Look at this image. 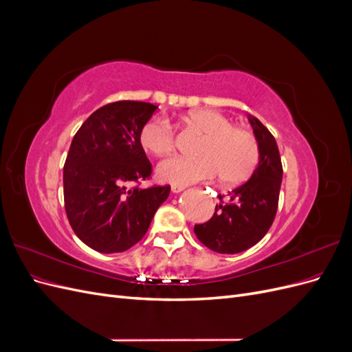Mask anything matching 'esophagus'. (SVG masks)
Masks as SVG:
<instances>
[{"mask_svg":"<svg viewBox=\"0 0 352 352\" xmlns=\"http://www.w3.org/2000/svg\"><path fill=\"white\" fill-rule=\"evenodd\" d=\"M170 189H172L173 194H179V192H182V190L185 189V186H182V185H172V186H170Z\"/></svg>","mask_w":352,"mask_h":352,"instance_id":"obj_1","label":"esophagus"}]
</instances>
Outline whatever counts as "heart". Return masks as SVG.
<instances>
[{
    "label": "heart",
    "instance_id": "1",
    "mask_svg": "<svg viewBox=\"0 0 352 352\" xmlns=\"http://www.w3.org/2000/svg\"><path fill=\"white\" fill-rule=\"evenodd\" d=\"M188 127L204 133L195 157L175 155L157 166V177L173 185H189L208 180L220 173L226 185H239L248 180L260 160V148L252 132L232 126L230 119L216 110L198 109L184 117ZM144 150L162 157L173 151V126L163 117H153L141 129Z\"/></svg>",
    "mask_w": 352,
    "mask_h": 352
}]
</instances>
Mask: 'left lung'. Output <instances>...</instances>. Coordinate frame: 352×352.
<instances>
[{
    "label": "left lung",
    "instance_id": "obj_1",
    "mask_svg": "<svg viewBox=\"0 0 352 352\" xmlns=\"http://www.w3.org/2000/svg\"><path fill=\"white\" fill-rule=\"evenodd\" d=\"M260 160L252 176L226 195H219L212 217L195 225L197 238L219 254H238L254 247L269 232L278 211L282 184V162L274 136L257 117L248 116Z\"/></svg>",
    "mask_w": 352,
    "mask_h": 352
}]
</instances>
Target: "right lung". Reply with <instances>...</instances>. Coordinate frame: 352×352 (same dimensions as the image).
Segmentation results:
<instances>
[{
  "mask_svg": "<svg viewBox=\"0 0 352 352\" xmlns=\"http://www.w3.org/2000/svg\"><path fill=\"white\" fill-rule=\"evenodd\" d=\"M157 109L142 101L107 104L73 138L63 170L66 214L76 236L95 251L133 247L170 194L168 185L127 188L151 176L140 135Z\"/></svg>",
  "mask_w": 352,
  "mask_h": 352,
  "instance_id": "add662e5",
  "label": "right lung"
}]
</instances>
